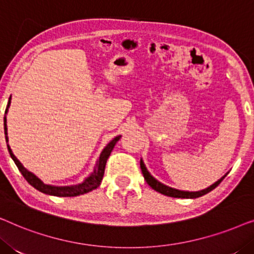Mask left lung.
Segmentation results:
<instances>
[{"mask_svg": "<svg viewBox=\"0 0 254 254\" xmlns=\"http://www.w3.org/2000/svg\"><path fill=\"white\" fill-rule=\"evenodd\" d=\"M140 166H141V170H142V173H143V177L145 179V182L149 186L151 187L152 190H155L156 192L161 193V194H164L166 196H171V197H182V199H195V197H199V196H202L204 194L209 193L210 190H213L214 189H216V187L220 185V183L222 182L225 178V176L228 175H224L222 177L221 179H218L216 183H214L213 185H210L209 187H207V189L204 190H197V192H189V190H176V189H172V187L170 186H166L164 184H162L161 182H158L157 179H155L154 177L150 175V172L148 171L147 168H145L143 161H140Z\"/></svg>", "mask_w": 254, "mask_h": 254, "instance_id": "left-lung-1", "label": "left lung"}]
</instances>
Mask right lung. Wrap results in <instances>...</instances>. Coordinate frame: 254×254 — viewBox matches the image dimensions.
<instances>
[{"mask_svg": "<svg viewBox=\"0 0 254 254\" xmlns=\"http://www.w3.org/2000/svg\"><path fill=\"white\" fill-rule=\"evenodd\" d=\"M10 103H11V96H10V98H9L8 106H6V110H5V114L8 113ZM4 134H5V141H6V143H8L9 138H8V128H6V116L4 117ZM120 137H121V135H119V136H116L112 141L110 142L109 144L106 145L105 148L103 149V151L100 152V155H99V158L97 159L95 168H93V171L90 173L89 177H86V178L83 180L81 184H77V185H70V186H54V185H48V184H45L43 180H41L40 178H38L34 173L29 171V170H27L25 166H24L22 163L17 159L16 156L13 155V152L9 144H6V147H8L10 156H11V158L13 159V162H15V164L17 165V168H18V170L23 175L24 178L27 180V183H29L31 186H33L34 189L39 190V192L48 194V195H54V196H64H64H77V195H82V194L91 192V190H96L97 187L100 185V182H102V179L104 177V171H105V165H106L107 158L110 157V155L113 150L114 145H116L117 142L120 140Z\"/></svg>", "mask_w": 254, "mask_h": 254, "instance_id": "obj_1", "label": "right lung"}]
</instances>
